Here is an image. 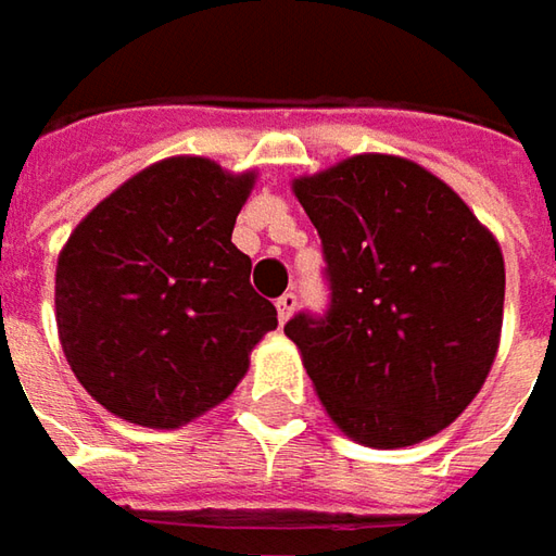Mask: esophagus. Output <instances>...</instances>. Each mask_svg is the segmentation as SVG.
Wrapping results in <instances>:
<instances>
[{
    "mask_svg": "<svg viewBox=\"0 0 556 556\" xmlns=\"http://www.w3.org/2000/svg\"><path fill=\"white\" fill-rule=\"evenodd\" d=\"M275 306H278V318H281V325L288 321L290 315H293V309H296V293H281L278 300H275Z\"/></svg>",
    "mask_w": 556,
    "mask_h": 556,
    "instance_id": "esophagus-1",
    "label": "esophagus"
}]
</instances>
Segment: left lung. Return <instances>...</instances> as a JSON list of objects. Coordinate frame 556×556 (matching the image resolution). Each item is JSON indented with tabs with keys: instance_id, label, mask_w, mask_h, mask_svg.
I'll use <instances>...</instances> for the list:
<instances>
[{
	"instance_id": "8db88e82",
	"label": "left lung",
	"mask_w": 556,
	"mask_h": 556,
	"mask_svg": "<svg viewBox=\"0 0 556 556\" xmlns=\"http://www.w3.org/2000/svg\"><path fill=\"white\" fill-rule=\"evenodd\" d=\"M325 247L331 309L293 315L333 424L371 448L437 437L473 402L498 355L504 256L458 194L395 154H355L293 179Z\"/></svg>"
}]
</instances>
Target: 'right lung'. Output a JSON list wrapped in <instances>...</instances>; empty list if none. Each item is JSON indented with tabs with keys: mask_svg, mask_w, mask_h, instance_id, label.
I'll list each match as a JSON object with an SVG mask.
<instances>
[{
	"mask_svg": "<svg viewBox=\"0 0 556 556\" xmlns=\"http://www.w3.org/2000/svg\"><path fill=\"white\" fill-rule=\"evenodd\" d=\"M256 173L206 157L151 163L76 225L54 268L67 365L111 415L179 430L250 368L278 312L231 244Z\"/></svg>",
	"mask_w": 556,
	"mask_h": 556,
	"instance_id": "obj_1",
	"label": "right lung"
}]
</instances>
